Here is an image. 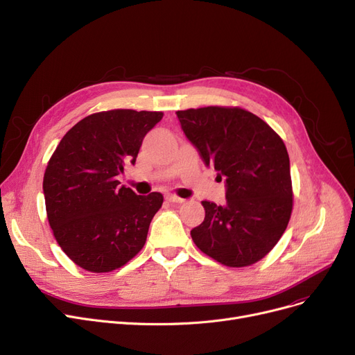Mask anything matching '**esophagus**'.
Instances as JSON below:
<instances>
[{"label": "esophagus", "instance_id": "34e87169", "mask_svg": "<svg viewBox=\"0 0 355 355\" xmlns=\"http://www.w3.org/2000/svg\"><path fill=\"white\" fill-rule=\"evenodd\" d=\"M166 200H168V202H171V203H184V202H186V200L175 196V194H168Z\"/></svg>", "mask_w": 355, "mask_h": 355}]
</instances>
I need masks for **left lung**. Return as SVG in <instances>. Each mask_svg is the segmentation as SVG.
Wrapping results in <instances>:
<instances>
[{"mask_svg":"<svg viewBox=\"0 0 355 355\" xmlns=\"http://www.w3.org/2000/svg\"><path fill=\"white\" fill-rule=\"evenodd\" d=\"M206 165L226 178V205L202 202L205 220L191 230L197 248L226 267H248L280 241L293 210L286 145L267 123L241 107L177 112Z\"/></svg>","mask_w":355,"mask_h":355,"instance_id":"1","label":"left lung"}]
</instances>
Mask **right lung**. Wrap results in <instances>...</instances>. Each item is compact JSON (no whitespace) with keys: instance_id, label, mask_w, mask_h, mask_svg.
<instances>
[{"instance_id":"obj_1","label":"right lung","mask_w":355,"mask_h":355,"mask_svg":"<svg viewBox=\"0 0 355 355\" xmlns=\"http://www.w3.org/2000/svg\"><path fill=\"white\" fill-rule=\"evenodd\" d=\"M162 112L116 109L80 120L46 166L43 193L53 236L89 272L114 271L139 254L164 196L120 187L123 165L135 164L145 135Z\"/></svg>"}]
</instances>
